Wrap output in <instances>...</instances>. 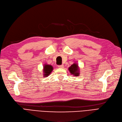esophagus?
I'll return each instance as SVG.
<instances>
[{"label":"esophagus","mask_w":122,"mask_h":122,"mask_svg":"<svg viewBox=\"0 0 122 122\" xmlns=\"http://www.w3.org/2000/svg\"><path fill=\"white\" fill-rule=\"evenodd\" d=\"M59 68H63L64 67V65H58V66Z\"/></svg>","instance_id":"1"}]
</instances>
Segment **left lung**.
I'll return each mask as SVG.
<instances>
[{"instance_id": "8db88e82", "label": "left lung", "mask_w": 122, "mask_h": 122, "mask_svg": "<svg viewBox=\"0 0 122 122\" xmlns=\"http://www.w3.org/2000/svg\"><path fill=\"white\" fill-rule=\"evenodd\" d=\"M68 70L70 73L75 76H78L79 75V68L78 65L76 63L71 65L68 68Z\"/></svg>"}]
</instances>
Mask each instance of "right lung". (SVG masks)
I'll return each instance as SVG.
<instances>
[{
    "instance_id": "1",
    "label": "right lung",
    "mask_w": 122,
    "mask_h": 122,
    "mask_svg": "<svg viewBox=\"0 0 122 122\" xmlns=\"http://www.w3.org/2000/svg\"><path fill=\"white\" fill-rule=\"evenodd\" d=\"M53 70V67L52 65H49L47 64H45L44 65V68H43L44 77H46L48 76L52 72Z\"/></svg>"
}]
</instances>
